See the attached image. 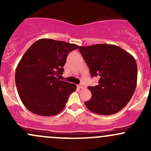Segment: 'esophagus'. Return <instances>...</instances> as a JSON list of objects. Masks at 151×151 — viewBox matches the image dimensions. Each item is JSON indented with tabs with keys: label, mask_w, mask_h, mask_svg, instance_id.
<instances>
[{
	"label": "esophagus",
	"mask_w": 151,
	"mask_h": 151,
	"mask_svg": "<svg viewBox=\"0 0 151 151\" xmlns=\"http://www.w3.org/2000/svg\"><path fill=\"white\" fill-rule=\"evenodd\" d=\"M78 88H81V89H83V88H85V85H83V84L78 85Z\"/></svg>",
	"instance_id": "34e87169"
}]
</instances>
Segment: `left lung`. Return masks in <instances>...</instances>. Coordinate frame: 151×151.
<instances>
[{
	"instance_id": "left-lung-1",
	"label": "left lung",
	"mask_w": 151,
	"mask_h": 151,
	"mask_svg": "<svg viewBox=\"0 0 151 151\" xmlns=\"http://www.w3.org/2000/svg\"><path fill=\"white\" fill-rule=\"evenodd\" d=\"M92 77L98 85L88 87L92 97L85 101L89 110L109 115L119 112L129 103L137 81V65L133 56L120 47L99 44L79 47Z\"/></svg>"
}]
</instances>
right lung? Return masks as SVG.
<instances>
[{"instance_id":"right-lung-1","label":"right lung","mask_w":151,"mask_h":151,"mask_svg":"<svg viewBox=\"0 0 151 151\" xmlns=\"http://www.w3.org/2000/svg\"><path fill=\"white\" fill-rule=\"evenodd\" d=\"M74 44L50 39L35 42L18 63L15 83L24 106L33 113L53 116L65 107L74 84L59 80L68 53Z\"/></svg>"}]
</instances>
